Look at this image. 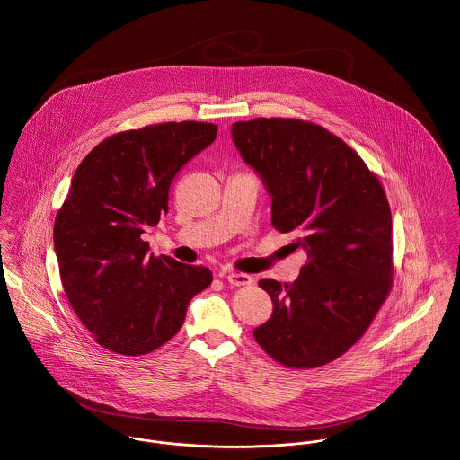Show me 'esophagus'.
<instances>
[{"mask_svg": "<svg viewBox=\"0 0 460 460\" xmlns=\"http://www.w3.org/2000/svg\"><path fill=\"white\" fill-rule=\"evenodd\" d=\"M226 280L231 283V285H234V287H243V285L253 283V279L247 275V273H227Z\"/></svg>", "mask_w": 460, "mask_h": 460, "instance_id": "esophagus-1", "label": "esophagus"}]
</instances>
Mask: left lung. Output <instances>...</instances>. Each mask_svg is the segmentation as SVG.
Returning <instances> with one entry per match:
<instances>
[{
	"label": "left lung",
	"instance_id": "obj_1",
	"mask_svg": "<svg viewBox=\"0 0 460 460\" xmlns=\"http://www.w3.org/2000/svg\"><path fill=\"white\" fill-rule=\"evenodd\" d=\"M242 157L271 194V224L296 233L308 261L296 282L262 279L273 315L253 331L261 349L292 369L349 352L389 297L392 215L362 157L310 120L259 117L233 124Z\"/></svg>",
	"mask_w": 460,
	"mask_h": 460
}]
</instances>
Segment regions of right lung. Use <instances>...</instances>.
I'll return each mask as SVG.
<instances>
[{
    "instance_id": "1",
    "label": "right lung",
    "mask_w": 460,
    "mask_h": 460,
    "mask_svg": "<svg viewBox=\"0 0 460 460\" xmlns=\"http://www.w3.org/2000/svg\"><path fill=\"white\" fill-rule=\"evenodd\" d=\"M215 138L212 122L152 124L108 137L76 168L56 215L54 245L71 308L106 350H157L212 283L205 266L148 253L142 234L168 213L178 170Z\"/></svg>"
}]
</instances>
